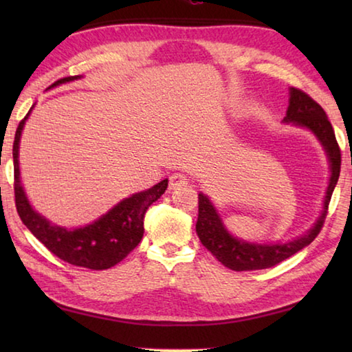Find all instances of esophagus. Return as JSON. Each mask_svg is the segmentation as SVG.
I'll return each mask as SVG.
<instances>
[{"label":"esophagus","mask_w":352,"mask_h":352,"mask_svg":"<svg viewBox=\"0 0 352 352\" xmlns=\"http://www.w3.org/2000/svg\"><path fill=\"white\" fill-rule=\"evenodd\" d=\"M184 184H188V178L183 174H174L169 177V188L170 189H177L180 186H184Z\"/></svg>","instance_id":"obj_1"}]
</instances>
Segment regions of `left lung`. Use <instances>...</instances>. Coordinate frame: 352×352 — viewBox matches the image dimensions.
<instances>
[{
  "label": "left lung",
  "instance_id": "1",
  "mask_svg": "<svg viewBox=\"0 0 352 352\" xmlns=\"http://www.w3.org/2000/svg\"><path fill=\"white\" fill-rule=\"evenodd\" d=\"M285 122H294L296 126L307 127L317 135L324 151L329 157L331 163V180L326 190L324 208L320 219L317 220L314 228L305 236L287 243H275V245H258V243H248L237 241L225 230L222 220L217 216L216 210L206 195L199 194V219L195 225V231L204 247L211 252L220 264L234 272H250V270H262L270 269V267L279 264L290 256L307 247L323 228L327 208L332 197L333 188L338 182L342 164V153L338 142L333 133L332 124L326 116V111L321 109L318 102L306 94L300 88H290V104L287 109V115L284 118Z\"/></svg>",
  "mask_w": 352,
  "mask_h": 352
}]
</instances>
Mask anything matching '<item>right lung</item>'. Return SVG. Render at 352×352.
<instances>
[{
  "instance_id": "add662e5",
  "label": "right lung",
  "mask_w": 352,
  "mask_h": 352,
  "mask_svg": "<svg viewBox=\"0 0 352 352\" xmlns=\"http://www.w3.org/2000/svg\"><path fill=\"white\" fill-rule=\"evenodd\" d=\"M74 79H77L76 76L63 77L52 83V87ZM28 116L29 113L16 127L14 148H12L15 206L23 223L52 254L71 265L85 267L90 270H105L116 265L118 262L127 258V254L141 242L144 234L146 211L153 201H157L164 194L168 180L160 182L153 188L122 200L96 222L83 228L67 230L51 225L32 210L20 184L19 142Z\"/></svg>"
}]
</instances>
